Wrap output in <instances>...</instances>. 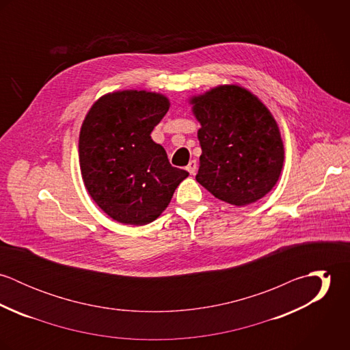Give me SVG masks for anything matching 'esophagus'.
<instances>
[{
  "label": "esophagus",
  "mask_w": 350,
  "mask_h": 350,
  "mask_svg": "<svg viewBox=\"0 0 350 350\" xmlns=\"http://www.w3.org/2000/svg\"><path fill=\"white\" fill-rule=\"evenodd\" d=\"M197 161L196 160H191L189 164H187V167H186V170L191 174V175H194L196 174V171H197Z\"/></svg>",
  "instance_id": "obj_1"
}]
</instances>
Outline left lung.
Returning a JSON list of instances; mask_svg holds the SVG:
<instances>
[{
	"label": "left lung",
	"mask_w": 350,
	"mask_h": 350,
	"mask_svg": "<svg viewBox=\"0 0 350 350\" xmlns=\"http://www.w3.org/2000/svg\"><path fill=\"white\" fill-rule=\"evenodd\" d=\"M191 102L202 125L197 182L234 206L262 198L276 185L284 160L269 110L239 86H219Z\"/></svg>",
	"instance_id": "8db88e82"
}]
</instances>
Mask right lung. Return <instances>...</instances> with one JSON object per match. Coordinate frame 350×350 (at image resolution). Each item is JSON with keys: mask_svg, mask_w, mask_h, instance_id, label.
<instances>
[{"mask_svg": "<svg viewBox=\"0 0 350 350\" xmlns=\"http://www.w3.org/2000/svg\"><path fill=\"white\" fill-rule=\"evenodd\" d=\"M161 94L125 90L97 100L79 135L85 186L113 219L147 225L168 206L189 172L172 167L153 128L168 111Z\"/></svg>", "mask_w": 350, "mask_h": 350, "instance_id": "1", "label": "right lung"}]
</instances>
